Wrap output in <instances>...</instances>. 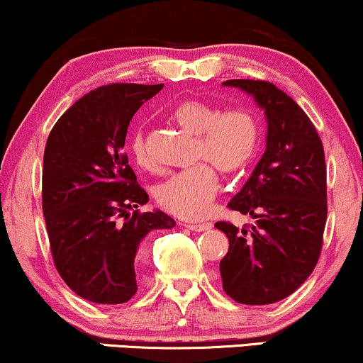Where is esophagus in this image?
<instances>
[{"instance_id": "esophagus-1", "label": "esophagus", "mask_w": 363, "mask_h": 363, "mask_svg": "<svg viewBox=\"0 0 363 363\" xmlns=\"http://www.w3.org/2000/svg\"><path fill=\"white\" fill-rule=\"evenodd\" d=\"M186 228H189V230H193V231H208V230H211V223H187V225H184Z\"/></svg>"}]
</instances>
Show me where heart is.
I'll return each instance as SVG.
<instances>
[{
    "label": "heart",
    "instance_id": "obj_1",
    "mask_svg": "<svg viewBox=\"0 0 363 363\" xmlns=\"http://www.w3.org/2000/svg\"><path fill=\"white\" fill-rule=\"evenodd\" d=\"M172 118L179 126L196 135L194 159L201 162L165 179L157 186L155 199L170 215L199 220L208 213L218 189L216 170L212 166L225 174L245 169L259 148V121L247 108L221 111L199 99L182 101L174 110ZM130 152L138 167H154L143 133L133 135Z\"/></svg>",
    "mask_w": 363,
    "mask_h": 363
}]
</instances>
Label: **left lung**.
Returning <instances> with one entry per match:
<instances>
[{"mask_svg": "<svg viewBox=\"0 0 363 363\" xmlns=\"http://www.w3.org/2000/svg\"><path fill=\"white\" fill-rule=\"evenodd\" d=\"M252 94L267 118V147L228 208L255 223L215 225L228 237L220 262L223 289L242 304L291 296L316 267L326 225V164L316 128L299 104L267 81L230 79Z\"/></svg>", "mask_w": 363, "mask_h": 363, "instance_id": "obj_1", "label": "left lung"}]
</instances>
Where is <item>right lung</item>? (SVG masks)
<instances>
[{
	"mask_svg": "<svg viewBox=\"0 0 363 363\" xmlns=\"http://www.w3.org/2000/svg\"><path fill=\"white\" fill-rule=\"evenodd\" d=\"M164 84H108L82 96L47 138L42 209L59 276L82 299L121 304L137 292L145 240L172 228L165 213H140L148 194L123 152L138 108Z\"/></svg>",
	"mask_w": 363,
	"mask_h": 363,
	"instance_id": "right-lung-1",
	"label": "right lung"
}]
</instances>
